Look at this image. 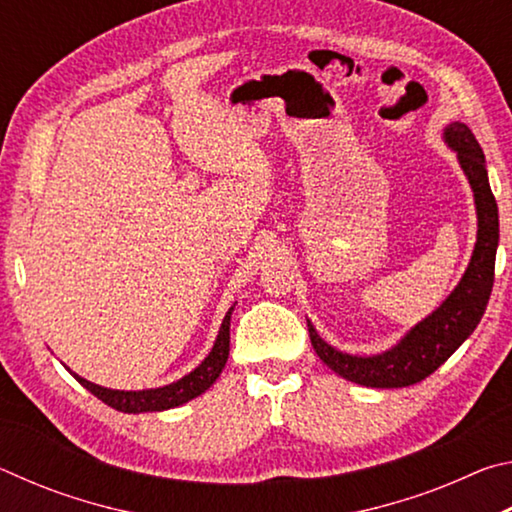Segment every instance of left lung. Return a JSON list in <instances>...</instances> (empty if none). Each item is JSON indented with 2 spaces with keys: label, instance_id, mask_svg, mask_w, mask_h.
Returning <instances> with one entry per match:
<instances>
[{
  "label": "left lung",
  "instance_id": "left-lung-1",
  "mask_svg": "<svg viewBox=\"0 0 512 512\" xmlns=\"http://www.w3.org/2000/svg\"><path fill=\"white\" fill-rule=\"evenodd\" d=\"M445 144L456 153L458 164L472 187L476 207V244L461 282L436 311L413 325L391 350L359 357L336 350L320 339L307 320L309 339L316 354L336 375L370 388H404L418 384L438 370L467 341L481 323L495 282V257L499 246V210L488 183L485 155L470 128L452 121L445 128Z\"/></svg>",
  "mask_w": 512,
  "mask_h": 512
}]
</instances>
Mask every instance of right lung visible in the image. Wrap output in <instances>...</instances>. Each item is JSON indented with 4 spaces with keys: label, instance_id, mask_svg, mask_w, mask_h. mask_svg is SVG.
Masks as SVG:
<instances>
[{
    "label": "right lung",
    "instance_id": "add662e5",
    "mask_svg": "<svg viewBox=\"0 0 512 512\" xmlns=\"http://www.w3.org/2000/svg\"><path fill=\"white\" fill-rule=\"evenodd\" d=\"M232 311H235V307H230L228 314H225L210 354H207V357L198 363L192 372H189V375L180 377L178 381H173V384L160 386V388H144V391H115V388H103L99 384H92V381L79 377L67 366L65 368L72 372L76 381H79L83 388H88L94 397H99L101 402H106L108 406H112V409H117L121 413H149V411L176 409V406L194 400V397L205 393L207 388L219 379L230 354Z\"/></svg>",
    "mask_w": 512,
    "mask_h": 512
}]
</instances>
